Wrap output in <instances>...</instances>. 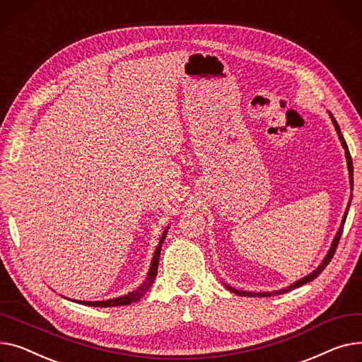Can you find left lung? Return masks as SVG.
<instances>
[{"mask_svg": "<svg viewBox=\"0 0 362 362\" xmlns=\"http://www.w3.org/2000/svg\"><path fill=\"white\" fill-rule=\"evenodd\" d=\"M329 115H330V118H332V122H333V125H334L336 133H337V136H339V140H341V143H342V146H344V148H345L346 162H348V171H349V182H351V188H352V187H354V165H352V158H351V153H349V148H348V144H346V141H345V139H344V136H342V133H341V129H339V124L336 122L334 117H333L330 112H329ZM351 199H352V196H351ZM349 204H351V200H349V203H348V207H346V211H345V215H344L342 223H341V226H339V230L336 232V237H334V240H333V243H332V247H330V250H329V252H327V256L325 257L323 263H322L320 266H318L314 272H311L308 276H305V278H303V279H300V281L293 282L292 285H289V286H286V288H284V289H279V291H272V292H245V291H238V289L232 288V286H229V285H225V286H226L230 292L237 293V295H240V296H273V295L286 293V292H289V291H292V289H295V288H300V286H303V285H305V284L311 282L313 279H315L317 276L320 274V273L325 270V267L330 263V260H332V259H333V256H334V251H336V248H337L339 240H341V237H342L344 225H345V221H346V216H348V210H349Z\"/></svg>", "mask_w": 362, "mask_h": 362, "instance_id": "1", "label": "left lung"}]
</instances>
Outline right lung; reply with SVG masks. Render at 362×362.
Instances as JSON below:
<instances>
[{"instance_id": "obj_1", "label": "right lung", "mask_w": 362, "mask_h": 362, "mask_svg": "<svg viewBox=\"0 0 362 362\" xmlns=\"http://www.w3.org/2000/svg\"><path fill=\"white\" fill-rule=\"evenodd\" d=\"M169 228L165 229V232L162 233L160 237V241H159V245L156 247V251L153 254V259H152V264H151V269H148V273H147V278L146 281L133 292L127 293V295H122V296H118V298H112V300H106V301H76L78 304H83V305H89V307H117V305H129L132 303H136L139 301L141 296L151 289V286L153 285L155 279H156V274H158V264H159V256H160V248H162V244L165 241V237H166V232H168Z\"/></svg>"}]
</instances>
